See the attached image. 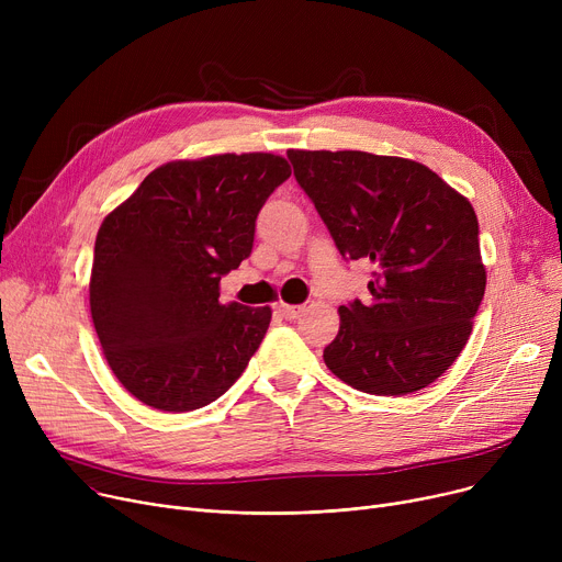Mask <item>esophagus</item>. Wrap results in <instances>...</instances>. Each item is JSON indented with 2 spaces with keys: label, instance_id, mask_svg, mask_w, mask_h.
Returning a JSON list of instances; mask_svg holds the SVG:
<instances>
[{
  "label": "esophagus",
  "instance_id": "esophagus-1",
  "mask_svg": "<svg viewBox=\"0 0 562 562\" xmlns=\"http://www.w3.org/2000/svg\"><path fill=\"white\" fill-rule=\"evenodd\" d=\"M276 312H278L282 318L291 321V318H296V316L303 312V307H301V305H286V303H278V305H276Z\"/></svg>",
  "mask_w": 562,
  "mask_h": 562
}]
</instances>
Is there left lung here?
Returning a JSON list of instances; mask_svg holds the SVG:
<instances>
[{"label":"left lung","instance_id":"1","mask_svg":"<svg viewBox=\"0 0 562 562\" xmlns=\"http://www.w3.org/2000/svg\"><path fill=\"white\" fill-rule=\"evenodd\" d=\"M344 259L371 263L369 303L339 307L328 369L364 394L419 392L460 356L485 293L479 218L428 166L360 150H289Z\"/></svg>","mask_w":562,"mask_h":562}]
</instances>
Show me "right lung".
Segmentation results:
<instances>
[{
  "label": "right lung",
  "instance_id": "add662e5",
  "mask_svg": "<svg viewBox=\"0 0 562 562\" xmlns=\"http://www.w3.org/2000/svg\"><path fill=\"white\" fill-rule=\"evenodd\" d=\"M289 175L269 153L170 161L104 218L91 316L111 371L140 403L204 407L248 367L271 307L223 305L218 284L250 257L257 214Z\"/></svg>",
  "mask_w": 562,
  "mask_h": 562
}]
</instances>
